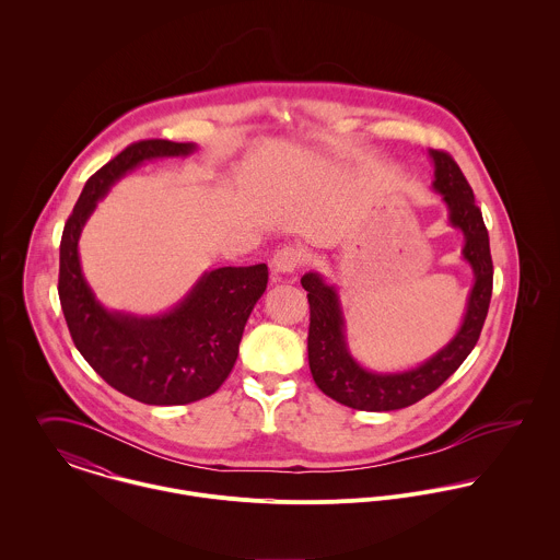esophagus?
<instances>
[{"mask_svg": "<svg viewBox=\"0 0 560 560\" xmlns=\"http://www.w3.org/2000/svg\"><path fill=\"white\" fill-rule=\"evenodd\" d=\"M302 262V252L295 249V247H282L273 254V260H271V267L276 273H282V276H291L295 273V269L300 267Z\"/></svg>", "mask_w": 560, "mask_h": 560, "instance_id": "34e87169", "label": "esophagus"}]
</instances>
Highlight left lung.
<instances>
[{
    "label": "left lung",
    "mask_w": 560,
    "mask_h": 560,
    "mask_svg": "<svg viewBox=\"0 0 560 560\" xmlns=\"http://www.w3.org/2000/svg\"><path fill=\"white\" fill-rule=\"evenodd\" d=\"M433 163V191L442 196L448 209V224L464 235L462 258L475 276L466 300V313L455 336L420 364L402 371H373L360 364L347 342V320L340 295L319 271L302 276L308 291L311 329L308 364L315 384L329 399L362 411H393L413 405L440 388L470 355L479 340L489 311L493 265L489 254V235L472 187L451 155L429 151Z\"/></svg>",
    "instance_id": "1"
}]
</instances>
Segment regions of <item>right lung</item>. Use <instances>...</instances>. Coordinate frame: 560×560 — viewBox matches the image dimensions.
I'll return each instance as SVG.
<instances>
[{
    "label": "right lung",
    "mask_w": 560,
    "mask_h": 560,
    "mask_svg": "<svg viewBox=\"0 0 560 560\" xmlns=\"http://www.w3.org/2000/svg\"><path fill=\"white\" fill-rule=\"evenodd\" d=\"M198 144L144 140L94 172L60 243V304L83 360L118 393L147 405H187L213 395L240 355L243 327L269 280L265 262L205 271L172 308L133 315L103 306L81 269L80 237L98 200L142 163L187 158Z\"/></svg>",
    "instance_id": "add662e5"
}]
</instances>
